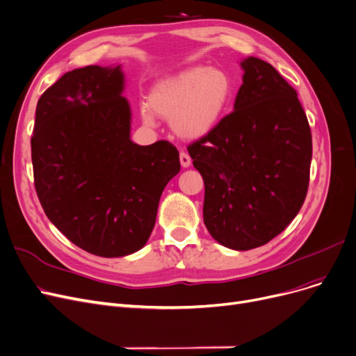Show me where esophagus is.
<instances>
[{"label":"esophagus","mask_w":356,"mask_h":356,"mask_svg":"<svg viewBox=\"0 0 356 356\" xmlns=\"http://www.w3.org/2000/svg\"><path fill=\"white\" fill-rule=\"evenodd\" d=\"M191 163H192V160H191V157L188 156V154L186 152H180V164H181V167L183 168H188L191 165Z\"/></svg>","instance_id":"esophagus-1"}]
</instances>
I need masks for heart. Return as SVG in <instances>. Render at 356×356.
<instances>
[{
    "label": "heart",
    "mask_w": 356,
    "mask_h": 356,
    "mask_svg": "<svg viewBox=\"0 0 356 356\" xmlns=\"http://www.w3.org/2000/svg\"><path fill=\"white\" fill-rule=\"evenodd\" d=\"M233 99L234 81L227 71L193 65L152 86L141 119L148 127L156 116L167 119L181 140L199 141L220 127Z\"/></svg>",
    "instance_id": "b5f03b06"
}]
</instances>
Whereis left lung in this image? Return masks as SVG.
I'll use <instances>...</instances> for the list:
<instances>
[{
	"mask_svg": "<svg viewBox=\"0 0 356 356\" xmlns=\"http://www.w3.org/2000/svg\"><path fill=\"white\" fill-rule=\"evenodd\" d=\"M240 67L233 113L188 148L205 183L209 234L238 252L266 244L296 218L313 154L297 91L259 58L247 56Z\"/></svg>",
	"mask_w": 356,
	"mask_h": 356,
	"instance_id": "left-lung-1",
	"label": "left lung"
}]
</instances>
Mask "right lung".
I'll use <instances>...</instances> for the list:
<instances>
[{
	"label": "right lung",
	"mask_w": 356,
	"mask_h": 356,
	"mask_svg": "<svg viewBox=\"0 0 356 356\" xmlns=\"http://www.w3.org/2000/svg\"><path fill=\"white\" fill-rule=\"evenodd\" d=\"M122 65L76 68L40 96L32 136L35 188L49 221L102 257L141 250L165 184L180 172L167 141H131Z\"/></svg>",
	"instance_id": "obj_1"
}]
</instances>
